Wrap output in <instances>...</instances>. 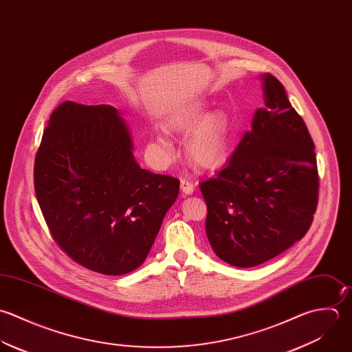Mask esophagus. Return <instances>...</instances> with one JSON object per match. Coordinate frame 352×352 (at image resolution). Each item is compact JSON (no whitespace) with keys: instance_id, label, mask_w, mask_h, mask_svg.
<instances>
[{"instance_id":"esophagus-1","label":"esophagus","mask_w":352,"mask_h":352,"mask_svg":"<svg viewBox=\"0 0 352 352\" xmlns=\"http://www.w3.org/2000/svg\"><path fill=\"white\" fill-rule=\"evenodd\" d=\"M180 188H182V191H183L186 195L192 194L194 190H195L192 182H190L188 179H182V180H180Z\"/></svg>"}]
</instances>
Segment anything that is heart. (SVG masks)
Wrapping results in <instances>:
<instances>
[{"label": "heart", "instance_id": "heart-1", "mask_svg": "<svg viewBox=\"0 0 352 352\" xmlns=\"http://www.w3.org/2000/svg\"><path fill=\"white\" fill-rule=\"evenodd\" d=\"M168 126L173 131L188 132L186 151L191 162L202 170H214L226 164L231 151V122L224 112L208 115L202 102L188 104L176 111ZM157 143L165 153L172 151V144L165 133L157 136Z\"/></svg>", "mask_w": 352, "mask_h": 352}]
</instances>
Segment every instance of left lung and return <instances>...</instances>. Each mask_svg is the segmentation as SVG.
I'll return each instance as SVG.
<instances>
[{
	"instance_id": "obj_1",
	"label": "left lung",
	"mask_w": 352,
	"mask_h": 352,
	"mask_svg": "<svg viewBox=\"0 0 352 352\" xmlns=\"http://www.w3.org/2000/svg\"><path fill=\"white\" fill-rule=\"evenodd\" d=\"M258 109L227 166L201 183L213 251L237 267L261 265L307 234L318 204L314 142L284 86L262 76Z\"/></svg>"
}]
</instances>
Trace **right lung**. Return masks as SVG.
Here are the masks:
<instances>
[{"instance_id": "obj_1", "label": "right lung", "mask_w": 352, "mask_h": 352, "mask_svg": "<svg viewBox=\"0 0 352 352\" xmlns=\"http://www.w3.org/2000/svg\"><path fill=\"white\" fill-rule=\"evenodd\" d=\"M34 187L58 247L86 269L120 276L144 262L180 182L139 166L116 108L65 101L43 131Z\"/></svg>"}]
</instances>
